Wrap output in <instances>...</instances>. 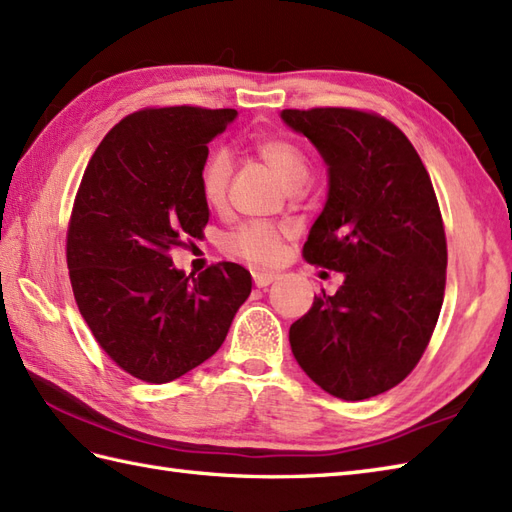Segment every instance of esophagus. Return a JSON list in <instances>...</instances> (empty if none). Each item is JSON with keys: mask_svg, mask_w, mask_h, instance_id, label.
I'll return each instance as SVG.
<instances>
[{"mask_svg": "<svg viewBox=\"0 0 512 512\" xmlns=\"http://www.w3.org/2000/svg\"><path fill=\"white\" fill-rule=\"evenodd\" d=\"M252 278H254V284L258 286V289H265V286H269L278 276L271 271H252Z\"/></svg>", "mask_w": 512, "mask_h": 512, "instance_id": "34e87169", "label": "esophagus"}]
</instances>
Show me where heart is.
<instances>
[{
    "label": "heart",
    "mask_w": 512,
    "mask_h": 512,
    "mask_svg": "<svg viewBox=\"0 0 512 512\" xmlns=\"http://www.w3.org/2000/svg\"><path fill=\"white\" fill-rule=\"evenodd\" d=\"M256 156L276 173V178L289 191L302 186L310 173V162L304 147L286 136H260L254 141ZM230 154L226 149H215L204 162L199 173V189L208 206H221L228 193L230 182ZM286 230L276 223L247 221L236 226L226 239V249L247 263L273 265L282 254V239Z\"/></svg>",
    "instance_id": "b5f03b06"
}]
</instances>
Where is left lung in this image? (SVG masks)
Here are the masks:
<instances>
[{
	"label": "left lung",
	"instance_id": "left-lung-1",
	"mask_svg": "<svg viewBox=\"0 0 512 512\" xmlns=\"http://www.w3.org/2000/svg\"><path fill=\"white\" fill-rule=\"evenodd\" d=\"M328 165L330 191L306 263L343 271L289 330L293 356L347 402L400 384L426 352L445 293L447 241L432 180L406 134L378 112L286 108Z\"/></svg>",
	"mask_w": 512,
	"mask_h": 512
}]
</instances>
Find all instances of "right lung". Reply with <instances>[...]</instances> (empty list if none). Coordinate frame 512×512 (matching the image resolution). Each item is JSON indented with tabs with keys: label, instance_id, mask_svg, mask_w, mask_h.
Wrapping results in <instances>:
<instances>
[{
	"label": "right lung",
	"instance_id": "obj_1",
	"mask_svg": "<svg viewBox=\"0 0 512 512\" xmlns=\"http://www.w3.org/2000/svg\"><path fill=\"white\" fill-rule=\"evenodd\" d=\"M234 108H143L112 128L80 182L67 228V267L86 326L112 363L165 384L213 356L252 276L236 263L193 278L171 249L202 239L199 173Z\"/></svg>",
	"mask_w": 512,
	"mask_h": 512
}]
</instances>
